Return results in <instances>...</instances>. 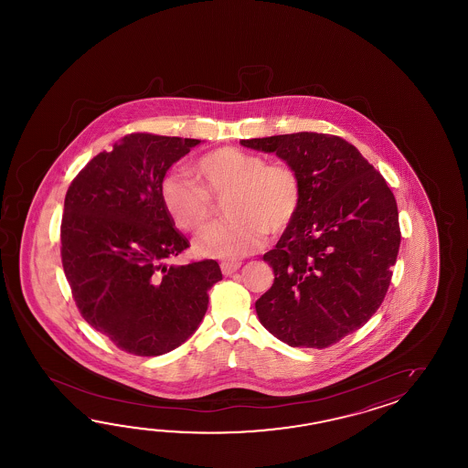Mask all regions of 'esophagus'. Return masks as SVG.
Segmentation results:
<instances>
[{
	"label": "esophagus",
	"instance_id": "1",
	"mask_svg": "<svg viewBox=\"0 0 468 468\" xmlns=\"http://www.w3.org/2000/svg\"><path fill=\"white\" fill-rule=\"evenodd\" d=\"M240 266H242V264H240L239 261H224V262H220V271H222L226 276H230V274H234Z\"/></svg>",
	"mask_w": 468,
	"mask_h": 468
}]
</instances>
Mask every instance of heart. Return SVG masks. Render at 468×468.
Wrapping results in <instances>:
<instances>
[{"label":"heart","instance_id":"1","mask_svg":"<svg viewBox=\"0 0 468 468\" xmlns=\"http://www.w3.org/2000/svg\"><path fill=\"white\" fill-rule=\"evenodd\" d=\"M199 184L177 174L160 182V200L170 220L182 230L197 232L214 218V200H226L224 224L196 239L200 256L239 259L264 246L269 234L288 230L303 206L298 172L284 162H266L258 154L219 147L194 165Z\"/></svg>","mask_w":468,"mask_h":468}]
</instances>
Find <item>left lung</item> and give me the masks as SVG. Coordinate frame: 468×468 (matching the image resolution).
Returning a JSON list of instances; mask_svg holds the SVG:
<instances>
[{
  "instance_id": "obj_1",
  "label": "left lung",
  "mask_w": 468,
  "mask_h": 468,
  "mask_svg": "<svg viewBox=\"0 0 468 468\" xmlns=\"http://www.w3.org/2000/svg\"><path fill=\"white\" fill-rule=\"evenodd\" d=\"M298 172L303 206L264 254L274 284L259 319L294 348H328L361 328L387 296L401 240L387 180L338 135L298 132L240 140Z\"/></svg>"
}]
</instances>
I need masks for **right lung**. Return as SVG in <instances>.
Listing matches in <instances>:
<instances>
[{"label": "right lung", "mask_w": 468, "mask_h": 468, "mask_svg": "<svg viewBox=\"0 0 468 468\" xmlns=\"http://www.w3.org/2000/svg\"><path fill=\"white\" fill-rule=\"evenodd\" d=\"M200 140L133 132L71 180L61 264L81 318L122 351L159 356L197 329L222 279L214 259L165 261L189 248L160 200V182Z\"/></svg>", "instance_id": "obj_1"}]
</instances>
